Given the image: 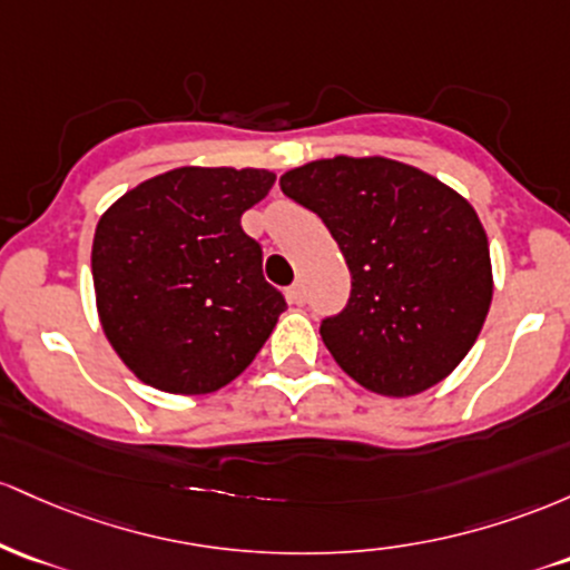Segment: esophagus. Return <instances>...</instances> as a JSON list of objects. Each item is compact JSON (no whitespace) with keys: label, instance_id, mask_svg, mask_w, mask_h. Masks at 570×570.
Masks as SVG:
<instances>
[{"label":"esophagus","instance_id":"esophagus-1","mask_svg":"<svg viewBox=\"0 0 570 570\" xmlns=\"http://www.w3.org/2000/svg\"><path fill=\"white\" fill-rule=\"evenodd\" d=\"M287 302H291L293 306H304L306 304V293H304L302 283L287 287Z\"/></svg>","mask_w":570,"mask_h":570}]
</instances>
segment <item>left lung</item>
I'll use <instances>...</instances> for the list:
<instances>
[{
	"label": "left lung",
	"instance_id": "left-lung-1",
	"mask_svg": "<svg viewBox=\"0 0 570 570\" xmlns=\"http://www.w3.org/2000/svg\"><path fill=\"white\" fill-rule=\"evenodd\" d=\"M323 217L353 274L342 315L320 336L371 393L409 399L474 347L492 302L490 245L476 209L428 171L382 156H334L279 177Z\"/></svg>",
	"mask_w": 570,
	"mask_h": 570
}]
</instances>
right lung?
<instances>
[{"label": "right lung", "instance_id": "1", "mask_svg": "<svg viewBox=\"0 0 570 570\" xmlns=\"http://www.w3.org/2000/svg\"><path fill=\"white\" fill-rule=\"evenodd\" d=\"M274 180L268 169L180 166L126 190L99 217L96 312L145 385L215 393L264 347L287 304L239 220Z\"/></svg>", "mask_w": 570, "mask_h": 570}]
</instances>
